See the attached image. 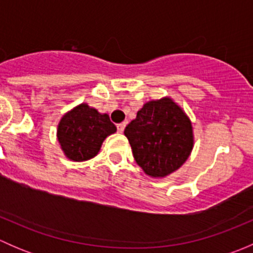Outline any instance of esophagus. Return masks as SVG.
Segmentation results:
<instances>
[{
	"instance_id": "34e87169",
	"label": "esophagus",
	"mask_w": 253,
	"mask_h": 253,
	"mask_svg": "<svg viewBox=\"0 0 253 253\" xmlns=\"http://www.w3.org/2000/svg\"><path fill=\"white\" fill-rule=\"evenodd\" d=\"M125 127H126V122H122V124H119V125H117V131H119L120 133H122V132L125 131Z\"/></svg>"
}]
</instances>
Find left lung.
<instances>
[{
  "label": "left lung",
  "mask_w": 253,
  "mask_h": 253,
  "mask_svg": "<svg viewBox=\"0 0 253 253\" xmlns=\"http://www.w3.org/2000/svg\"><path fill=\"white\" fill-rule=\"evenodd\" d=\"M137 164L152 177L182 167L193 148L192 124L171 98L148 101L125 128Z\"/></svg>",
  "instance_id": "8db88e82"
}]
</instances>
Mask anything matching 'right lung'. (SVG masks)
<instances>
[{
    "label": "right lung",
    "mask_w": 253,
    "mask_h": 253,
    "mask_svg": "<svg viewBox=\"0 0 253 253\" xmlns=\"http://www.w3.org/2000/svg\"><path fill=\"white\" fill-rule=\"evenodd\" d=\"M116 132L108 114H100L88 104L66 112L57 126V139L66 157L84 162L95 157L104 139Z\"/></svg>",
    "instance_id": "obj_1"
}]
</instances>
